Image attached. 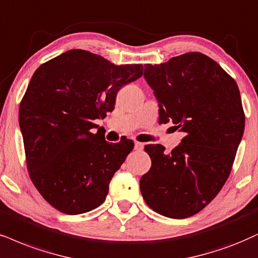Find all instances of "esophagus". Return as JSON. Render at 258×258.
I'll return each mask as SVG.
<instances>
[{
  "instance_id": "esophagus-1",
  "label": "esophagus",
  "mask_w": 258,
  "mask_h": 258,
  "mask_svg": "<svg viewBox=\"0 0 258 258\" xmlns=\"http://www.w3.org/2000/svg\"><path fill=\"white\" fill-rule=\"evenodd\" d=\"M144 144H141V142H135V149L136 151H142L144 149Z\"/></svg>"
}]
</instances>
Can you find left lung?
<instances>
[{
    "label": "left lung",
    "mask_w": 258,
    "mask_h": 258,
    "mask_svg": "<svg viewBox=\"0 0 258 258\" xmlns=\"http://www.w3.org/2000/svg\"><path fill=\"white\" fill-rule=\"evenodd\" d=\"M144 76L159 103V123L172 120L185 136L171 153L161 145L146 146L152 166L140 189L154 212L189 218L218 195L231 173L245 125L239 88L201 52L146 64Z\"/></svg>",
    "instance_id": "obj_1"
}]
</instances>
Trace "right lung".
<instances>
[{"label":"right lung","mask_w":258,"mask_h":258,"mask_svg":"<svg viewBox=\"0 0 258 258\" xmlns=\"http://www.w3.org/2000/svg\"><path fill=\"white\" fill-rule=\"evenodd\" d=\"M142 64L116 66L80 49L34 72L19 109L27 170L40 195L69 215L99 207L132 140L109 144L94 120L114 109L123 86L141 78Z\"/></svg>","instance_id":"add662e5"}]
</instances>
